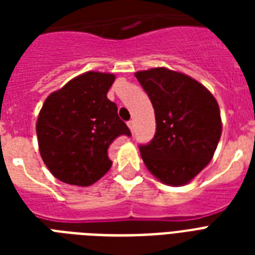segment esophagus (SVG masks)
<instances>
[{"instance_id":"esophagus-1","label":"esophagus","mask_w":255,"mask_h":255,"mask_svg":"<svg viewBox=\"0 0 255 255\" xmlns=\"http://www.w3.org/2000/svg\"><path fill=\"white\" fill-rule=\"evenodd\" d=\"M128 127H129L131 132L133 133V132H135V122H133V120H129V122H128Z\"/></svg>"}]
</instances>
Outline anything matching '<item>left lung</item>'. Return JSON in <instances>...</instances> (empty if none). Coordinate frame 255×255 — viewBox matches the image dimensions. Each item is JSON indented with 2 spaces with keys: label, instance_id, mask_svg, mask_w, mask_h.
Masks as SVG:
<instances>
[{
  "label": "left lung",
  "instance_id": "8db88e82",
  "mask_svg": "<svg viewBox=\"0 0 255 255\" xmlns=\"http://www.w3.org/2000/svg\"><path fill=\"white\" fill-rule=\"evenodd\" d=\"M155 110L156 133L139 147L145 167L167 185H184L209 164L222 132L217 100L185 74L157 67L135 74Z\"/></svg>",
  "mask_w": 255,
  "mask_h": 255
}]
</instances>
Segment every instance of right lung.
<instances>
[{
  "mask_svg": "<svg viewBox=\"0 0 255 255\" xmlns=\"http://www.w3.org/2000/svg\"><path fill=\"white\" fill-rule=\"evenodd\" d=\"M114 74L88 71L47 96L37 120L42 160L51 173L71 185L88 186L111 168L108 148L131 136L107 98Z\"/></svg>",
  "mask_w": 255,
  "mask_h": 255,
  "instance_id": "obj_1",
  "label": "right lung"
}]
</instances>
